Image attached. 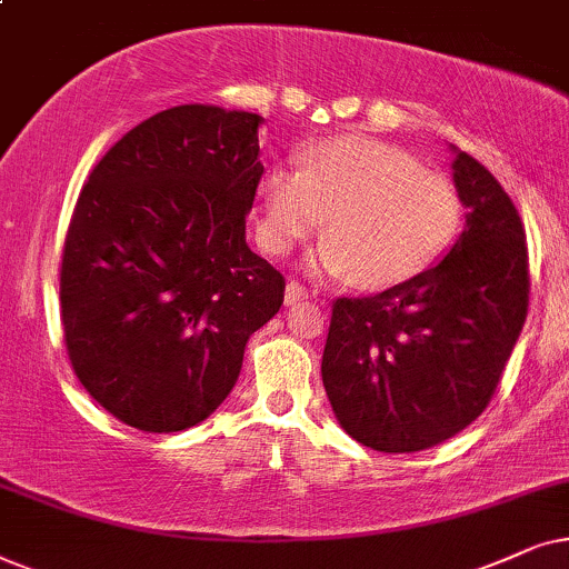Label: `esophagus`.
Segmentation results:
<instances>
[{
	"mask_svg": "<svg viewBox=\"0 0 569 569\" xmlns=\"http://www.w3.org/2000/svg\"><path fill=\"white\" fill-rule=\"evenodd\" d=\"M309 299V293H307V289H301L299 283H286V291H283V301H286V307H293V305H299V301H307Z\"/></svg>",
	"mask_w": 569,
	"mask_h": 569,
	"instance_id": "1",
	"label": "esophagus"
}]
</instances>
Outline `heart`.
Listing matches in <instances>:
<instances>
[{"instance_id":"heart-1","label":"heart","mask_w":569,"mask_h":569,"mask_svg":"<svg viewBox=\"0 0 569 569\" xmlns=\"http://www.w3.org/2000/svg\"><path fill=\"white\" fill-rule=\"evenodd\" d=\"M257 239L286 254L325 221L307 254L312 276L388 289L419 276L456 241L463 223L458 187L421 169L400 148L361 134L309 142L299 171L272 166L260 181Z\"/></svg>"}]
</instances>
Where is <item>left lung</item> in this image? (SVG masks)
<instances>
[{
	"instance_id": "left-lung-1",
	"label": "left lung",
	"mask_w": 569,
	"mask_h": 569,
	"mask_svg": "<svg viewBox=\"0 0 569 569\" xmlns=\"http://www.w3.org/2000/svg\"><path fill=\"white\" fill-rule=\"evenodd\" d=\"M452 150L466 223L437 264L332 305L322 385L346 435L380 452L456 437L495 396L526 322V231L499 181Z\"/></svg>"
}]
</instances>
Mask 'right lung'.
<instances>
[{"instance_id": "1", "label": "right lung", "mask_w": 569, "mask_h": 569, "mask_svg": "<svg viewBox=\"0 0 569 569\" xmlns=\"http://www.w3.org/2000/svg\"><path fill=\"white\" fill-rule=\"evenodd\" d=\"M262 117L184 103L140 121L82 187L62 254V322L90 398L140 431L206 421L283 276L247 244Z\"/></svg>"}]
</instances>
